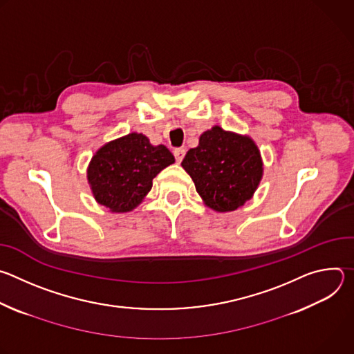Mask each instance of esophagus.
I'll use <instances>...</instances> for the list:
<instances>
[{
	"label": "esophagus",
	"instance_id": "34e87169",
	"mask_svg": "<svg viewBox=\"0 0 354 354\" xmlns=\"http://www.w3.org/2000/svg\"><path fill=\"white\" fill-rule=\"evenodd\" d=\"M185 154H186V149L185 148H175L174 149V156H175L176 162H180L185 158Z\"/></svg>",
	"mask_w": 354,
	"mask_h": 354
}]
</instances>
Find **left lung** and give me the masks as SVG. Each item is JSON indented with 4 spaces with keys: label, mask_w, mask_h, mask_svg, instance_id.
Segmentation results:
<instances>
[{
    "label": "left lung",
    "mask_w": 354,
    "mask_h": 354,
    "mask_svg": "<svg viewBox=\"0 0 354 354\" xmlns=\"http://www.w3.org/2000/svg\"><path fill=\"white\" fill-rule=\"evenodd\" d=\"M197 193L216 212H232L257 190L262 160L255 142L216 126L200 136L182 161Z\"/></svg>",
    "instance_id": "obj_1"
}]
</instances>
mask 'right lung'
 Masks as SVG:
<instances>
[{
    "label": "right lung",
    "instance_id": "obj_1",
    "mask_svg": "<svg viewBox=\"0 0 354 354\" xmlns=\"http://www.w3.org/2000/svg\"><path fill=\"white\" fill-rule=\"evenodd\" d=\"M175 158L165 145L131 133L97 149L88 168V180L99 205L113 213H126L141 203L153 179Z\"/></svg>",
    "mask_w": 354,
    "mask_h": 354
}]
</instances>
